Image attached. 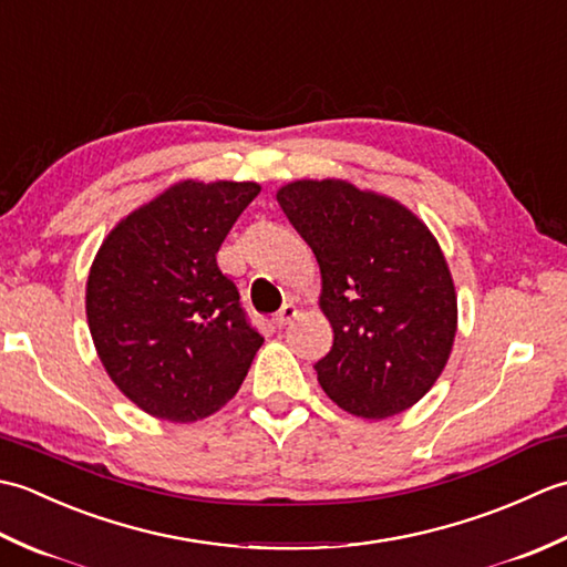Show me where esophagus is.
<instances>
[{
    "mask_svg": "<svg viewBox=\"0 0 567 567\" xmlns=\"http://www.w3.org/2000/svg\"><path fill=\"white\" fill-rule=\"evenodd\" d=\"M297 315H299V309H297L295 305H285V307L275 315V323L282 329V327H287V323H290L292 319H297Z\"/></svg>",
    "mask_w": 567,
    "mask_h": 567,
    "instance_id": "obj_1",
    "label": "esophagus"
}]
</instances>
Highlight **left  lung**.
Instances as JSON below:
<instances>
[{
    "mask_svg": "<svg viewBox=\"0 0 567 567\" xmlns=\"http://www.w3.org/2000/svg\"><path fill=\"white\" fill-rule=\"evenodd\" d=\"M277 202L321 270L319 309L333 329L315 365L321 390L360 419L402 414L441 378L457 331L436 236L402 202L348 179H295Z\"/></svg>",
    "mask_w": 567,
    "mask_h": 567,
    "instance_id": "obj_1",
    "label": "left lung"
}]
</instances>
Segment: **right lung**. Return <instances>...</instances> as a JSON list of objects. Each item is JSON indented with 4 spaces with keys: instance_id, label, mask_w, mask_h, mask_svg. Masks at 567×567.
<instances>
[{
    "instance_id": "1",
    "label": "right lung",
    "mask_w": 567,
    "mask_h": 567,
    "mask_svg": "<svg viewBox=\"0 0 567 567\" xmlns=\"http://www.w3.org/2000/svg\"><path fill=\"white\" fill-rule=\"evenodd\" d=\"M258 183L179 179L118 221L87 275L84 309L106 375L143 412L192 424L234 400L262 346L219 270Z\"/></svg>"
}]
</instances>
